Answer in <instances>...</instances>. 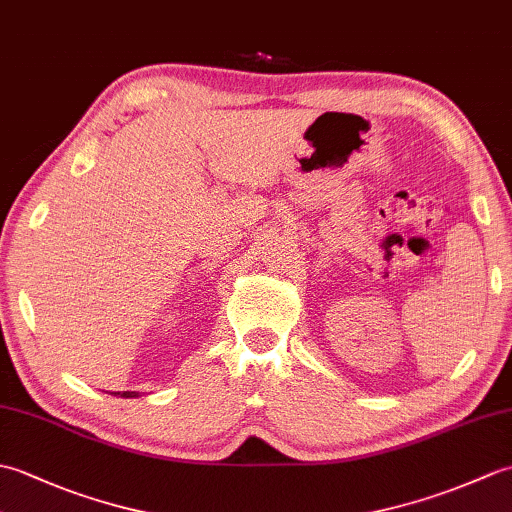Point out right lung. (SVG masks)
I'll return each instance as SVG.
<instances>
[{
  "label": "right lung",
  "mask_w": 512,
  "mask_h": 512,
  "mask_svg": "<svg viewBox=\"0 0 512 512\" xmlns=\"http://www.w3.org/2000/svg\"><path fill=\"white\" fill-rule=\"evenodd\" d=\"M112 396H121V398H138V391H112Z\"/></svg>",
  "instance_id": "1"
}]
</instances>
